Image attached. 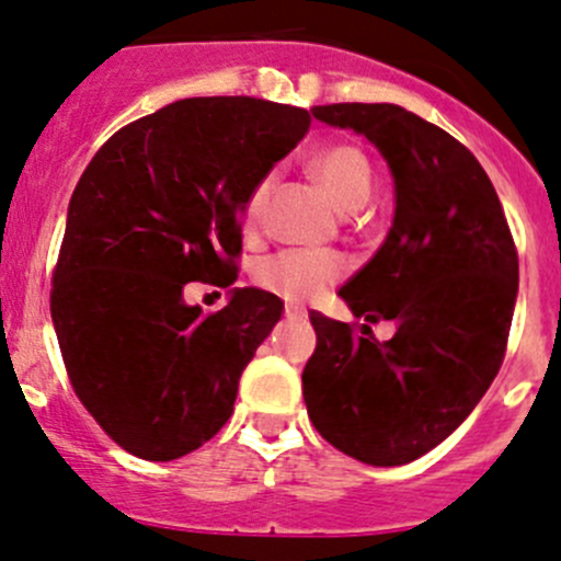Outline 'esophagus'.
<instances>
[{
    "instance_id": "1",
    "label": "esophagus",
    "mask_w": 561,
    "mask_h": 561,
    "mask_svg": "<svg viewBox=\"0 0 561 561\" xmlns=\"http://www.w3.org/2000/svg\"><path fill=\"white\" fill-rule=\"evenodd\" d=\"M283 313H286V319H305V308H302V305L288 302L286 308H283Z\"/></svg>"
}]
</instances>
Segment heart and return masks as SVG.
<instances>
[{
  "mask_svg": "<svg viewBox=\"0 0 561 561\" xmlns=\"http://www.w3.org/2000/svg\"><path fill=\"white\" fill-rule=\"evenodd\" d=\"M308 171L343 213H352L368 202L374 176H370L368 158L354 144H327L319 152L310 154ZM270 187H273V174L262 176L248 191L240 209V224L245 234H256L262 229ZM346 270V256L337 251H280L253 267V280L264 291L278 294L288 302H310L321 297L332 283L341 280Z\"/></svg>",
  "mask_w": 561,
  "mask_h": 561,
  "instance_id": "obj_1",
  "label": "heart"
}]
</instances>
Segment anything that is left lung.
<instances>
[{
    "instance_id": "1",
    "label": "left lung",
    "mask_w": 561,
    "mask_h": 561,
    "mask_svg": "<svg viewBox=\"0 0 561 561\" xmlns=\"http://www.w3.org/2000/svg\"><path fill=\"white\" fill-rule=\"evenodd\" d=\"M354 127L396 176V220L341 297L370 327L310 313L302 370L313 428L346 456L401 467L445 442L502 368L518 294V251L491 180L458 138L392 103L316 105Z\"/></svg>"
}]
</instances>
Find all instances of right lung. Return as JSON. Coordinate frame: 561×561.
I'll return each mask as SVG.
<instances>
[{
	"instance_id": "right-lung-1",
	"label": "right lung",
	"mask_w": 561,
	"mask_h": 561,
	"mask_svg": "<svg viewBox=\"0 0 561 561\" xmlns=\"http://www.w3.org/2000/svg\"><path fill=\"white\" fill-rule=\"evenodd\" d=\"M308 127V111L270 100H176L119 127L81 174L51 319L73 392L130 456H187L234 412L283 302L237 288L204 313L182 288L237 280L242 202Z\"/></svg>"
}]
</instances>
